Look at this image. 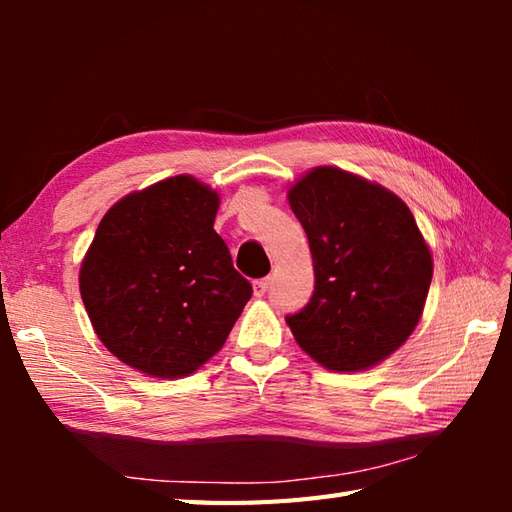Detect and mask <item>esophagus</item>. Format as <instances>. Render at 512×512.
Returning <instances> with one entry per match:
<instances>
[{
    "instance_id": "34e87169",
    "label": "esophagus",
    "mask_w": 512,
    "mask_h": 512,
    "mask_svg": "<svg viewBox=\"0 0 512 512\" xmlns=\"http://www.w3.org/2000/svg\"><path fill=\"white\" fill-rule=\"evenodd\" d=\"M268 286H270V279L266 277V279H257L255 284H253V295L255 297H264L266 292H268Z\"/></svg>"
}]
</instances>
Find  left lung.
Instances as JSON below:
<instances>
[{"label":"left lung","instance_id":"left-lung-1","mask_svg":"<svg viewBox=\"0 0 512 512\" xmlns=\"http://www.w3.org/2000/svg\"><path fill=\"white\" fill-rule=\"evenodd\" d=\"M308 235L314 292L286 323L299 347L334 372H358L396 352L416 328L433 262L398 195L336 167L288 191Z\"/></svg>","mask_w":512,"mask_h":512}]
</instances>
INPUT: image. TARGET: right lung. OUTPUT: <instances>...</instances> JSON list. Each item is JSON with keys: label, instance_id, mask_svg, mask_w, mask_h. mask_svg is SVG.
<instances>
[{"label": "right lung", "instance_id": "obj_1", "mask_svg": "<svg viewBox=\"0 0 512 512\" xmlns=\"http://www.w3.org/2000/svg\"><path fill=\"white\" fill-rule=\"evenodd\" d=\"M220 198L191 176L129 193L105 213L81 266V299L118 361L189 376L222 350L253 297L213 222Z\"/></svg>", "mask_w": 512, "mask_h": 512}]
</instances>
